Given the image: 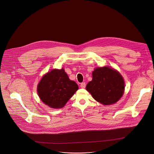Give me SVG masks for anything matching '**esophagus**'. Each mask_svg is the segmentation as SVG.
Masks as SVG:
<instances>
[{
  "label": "esophagus",
  "mask_w": 154,
  "mask_h": 154,
  "mask_svg": "<svg viewBox=\"0 0 154 154\" xmlns=\"http://www.w3.org/2000/svg\"><path fill=\"white\" fill-rule=\"evenodd\" d=\"M80 87L82 88H85L86 87V84L85 82H83L80 84Z\"/></svg>",
  "instance_id": "obj_1"
}]
</instances>
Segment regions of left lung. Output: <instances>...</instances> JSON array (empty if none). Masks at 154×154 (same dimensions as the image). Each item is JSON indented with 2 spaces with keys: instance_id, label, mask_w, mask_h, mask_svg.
Returning a JSON list of instances; mask_svg holds the SVG:
<instances>
[{
  "instance_id": "left-lung-1",
  "label": "left lung",
  "mask_w": 154,
  "mask_h": 154,
  "mask_svg": "<svg viewBox=\"0 0 154 154\" xmlns=\"http://www.w3.org/2000/svg\"><path fill=\"white\" fill-rule=\"evenodd\" d=\"M92 75L93 79L87 84L86 89L96 100L104 105H109L115 103L121 98L125 85L118 71L104 66L96 68Z\"/></svg>"
}]
</instances>
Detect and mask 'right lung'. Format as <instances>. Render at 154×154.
Listing matches in <instances>:
<instances>
[{"label":"right lung","mask_w":154,"mask_h":154,"mask_svg":"<svg viewBox=\"0 0 154 154\" xmlns=\"http://www.w3.org/2000/svg\"><path fill=\"white\" fill-rule=\"evenodd\" d=\"M79 89L77 84L71 80L63 68L54 69L42 77L38 85L40 99L54 108H63Z\"/></svg>","instance_id":"right-lung-1"}]
</instances>
